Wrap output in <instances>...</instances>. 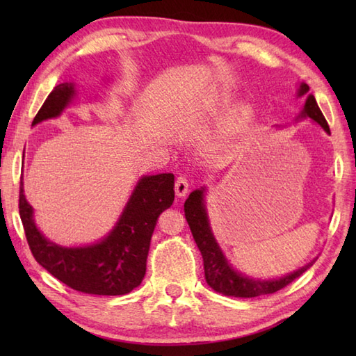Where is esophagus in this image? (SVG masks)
Listing matches in <instances>:
<instances>
[{
	"label": "esophagus",
	"instance_id": "obj_1",
	"mask_svg": "<svg viewBox=\"0 0 356 356\" xmlns=\"http://www.w3.org/2000/svg\"><path fill=\"white\" fill-rule=\"evenodd\" d=\"M188 190H190V180H188L186 176H179L176 180V194L179 197H184Z\"/></svg>",
	"mask_w": 356,
	"mask_h": 356
}]
</instances>
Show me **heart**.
<instances>
[{
	"label": "heart",
	"mask_w": 356,
	"mask_h": 356,
	"mask_svg": "<svg viewBox=\"0 0 356 356\" xmlns=\"http://www.w3.org/2000/svg\"><path fill=\"white\" fill-rule=\"evenodd\" d=\"M240 118H241V119H246V118H248V111H246V110L241 111V113H240Z\"/></svg>",
	"instance_id": "heart-1"
}]
</instances>
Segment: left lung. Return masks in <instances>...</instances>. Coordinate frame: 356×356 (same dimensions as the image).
I'll use <instances>...</instances> for the list:
<instances>
[{
    "instance_id": "8db88e82",
    "label": "left lung",
    "mask_w": 356,
    "mask_h": 356,
    "mask_svg": "<svg viewBox=\"0 0 356 356\" xmlns=\"http://www.w3.org/2000/svg\"><path fill=\"white\" fill-rule=\"evenodd\" d=\"M307 92L309 86L301 84L298 96H303ZM300 116L311 118L316 124H320L327 133H330L327 120L323 116L314 95L307 96L305 108L301 111ZM185 217L188 225H190L195 243H197V248L200 249V254L203 257V268H205L207 283L218 293L237 298H252L260 297V295L274 293L292 283L295 278H298L314 264V261H311L306 264L305 268L293 272V274H289L278 280H266V282H264V280L248 278L238 274V272H236L229 266L228 261L225 259V255L220 251V248H218L213 232H211L205 205H203V190L193 191L190 194V197L186 199Z\"/></svg>"
}]
</instances>
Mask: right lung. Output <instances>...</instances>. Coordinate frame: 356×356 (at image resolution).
Segmentation results:
<instances>
[{"label": "right lung", "mask_w": 356, "mask_h": 356, "mask_svg": "<svg viewBox=\"0 0 356 356\" xmlns=\"http://www.w3.org/2000/svg\"><path fill=\"white\" fill-rule=\"evenodd\" d=\"M74 96V86L64 82L51 90L32 125L56 118ZM174 202V174L139 180L133 195L107 238L92 246L63 248L36 229L33 209L19 185V217L35 260L72 289L93 295H125L138 287L147 270L149 241L159 216Z\"/></svg>", "instance_id": "right-lung-1"}]
</instances>
